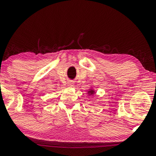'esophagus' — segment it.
I'll return each instance as SVG.
<instances>
[{"mask_svg":"<svg viewBox=\"0 0 156 156\" xmlns=\"http://www.w3.org/2000/svg\"><path fill=\"white\" fill-rule=\"evenodd\" d=\"M68 86H69V87H73V82L72 81V80H69V82H68Z\"/></svg>","mask_w":156,"mask_h":156,"instance_id":"obj_1","label":"esophagus"}]
</instances>
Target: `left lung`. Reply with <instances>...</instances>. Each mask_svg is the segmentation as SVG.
Here are the masks:
<instances>
[{
  "mask_svg": "<svg viewBox=\"0 0 156 156\" xmlns=\"http://www.w3.org/2000/svg\"><path fill=\"white\" fill-rule=\"evenodd\" d=\"M89 93H91V94H93V92H94V91H93V90H91V91H89Z\"/></svg>",
  "mask_w": 156,
  "mask_h": 156,
  "instance_id": "1",
  "label": "left lung"
}]
</instances>
